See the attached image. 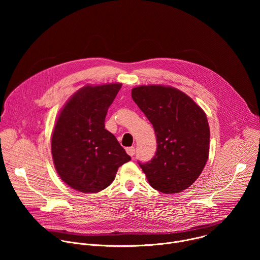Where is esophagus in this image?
<instances>
[{
    "label": "esophagus",
    "instance_id": "obj_1",
    "mask_svg": "<svg viewBox=\"0 0 260 260\" xmlns=\"http://www.w3.org/2000/svg\"><path fill=\"white\" fill-rule=\"evenodd\" d=\"M126 152H127V154H128L129 156H134L135 153H136L135 147H127V148H126Z\"/></svg>",
    "mask_w": 260,
    "mask_h": 260
}]
</instances>
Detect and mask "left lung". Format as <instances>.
Segmentation results:
<instances>
[{
	"instance_id": "8db88e82",
	"label": "left lung",
	"mask_w": 260,
	"mask_h": 260,
	"mask_svg": "<svg viewBox=\"0 0 260 260\" xmlns=\"http://www.w3.org/2000/svg\"><path fill=\"white\" fill-rule=\"evenodd\" d=\"M132 98L154 128L153 158L139 162L151 186L164 193L187 189L209 156L210 128L203 109L187 94L162 85L133 88Z\"/></svg>"
}]
</instances>
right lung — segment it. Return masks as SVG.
<instances>
[{
	"label": "right lung",
	"mask_w": 260,
	"mask_h": 260,
	"mask_svg": "<svg viewBox=\"0 0 260 260\" xmlns=\"http://www.w3.org/2000/svg\"><path fill=\"white\" fill-rule=\"evenodd\" d=\"M120 83L86 85L74 94L57 117L51 153L55 170L70 187L84 193L99 192L113 182L120 166L131 156L105 118Z\"/></svg>",
	"instance_id": "add662e5"
}]
</instances>
